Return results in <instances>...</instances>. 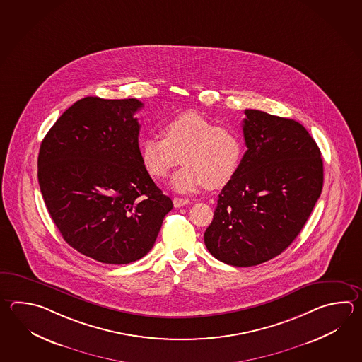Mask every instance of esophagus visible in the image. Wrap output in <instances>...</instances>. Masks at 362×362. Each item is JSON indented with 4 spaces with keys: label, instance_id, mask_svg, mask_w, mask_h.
I'll list each match as a JSON object with an SVG mask.
<instances>
[{
    "label": "esophagus",
    "instance_id": "1",
    "mask_svg": "<svg viewBox=\"0 0 362 362\" xmlns=\"http://www.w3.org/2000/svg\"><path fill=\"white\" fill-rule=\"evenodd\" d=\"M173 202H174V206L182 207L185 206V205H188L191 201L189 199H177V197H175V199H173Z\"/></svg>",
    "mask_w": 362,
    "mask_h": 362
}]
</instances>
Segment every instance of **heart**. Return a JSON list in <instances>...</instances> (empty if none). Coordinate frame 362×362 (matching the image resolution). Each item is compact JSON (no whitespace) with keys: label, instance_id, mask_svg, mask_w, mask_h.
I'll return each instance as SVG.
<instances>
[{"label":"heart","instance_id":"obj_1","mask_svg":"<svg viewBox=\"0 0 362 362\" xmlns=\"http://www.w3.org/2000/svg\"><path fill=\"white\" fill-rule=\"evenodd\" d=\"M163 138L144 136L139 144L141 160L155 179L168 177L180 163L185 166L171 177L177 192L189 193L206 185L218 189L236 177L244 157L240 134L196 111H185L166 119L161 126Z\"/></svg>","mask_w":362,"mask_h":362}]
</instances>
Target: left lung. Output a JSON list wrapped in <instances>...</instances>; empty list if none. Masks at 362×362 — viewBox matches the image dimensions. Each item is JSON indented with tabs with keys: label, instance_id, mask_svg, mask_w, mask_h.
Instances as JSON below:
<instances>
[{
	"label": "left lung",
	"instance_id": "8db88e82",
	"mask_svg": "<svg viewBox=\"0 0 362 362\" xmlns=\"http://www.w3.org/2000/svg\"><path fill=\"white\" fill-rule=\"evenodd\" d=\"M245 116L247 151L204 235L210 254L235 267L258 266L288 247L324 185L320 148L304 126L257 110Z\"/></svg>",
	"mask_w": 362,
	"mask_h": 362
}]
</instances>
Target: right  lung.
Listing matches in <instances>:
<instances>
[{"label": "right lung", "instance_id": "obj_1", "mask_svg": "<svg viewBox=\"0 0 362 362\" xmlns=\"http://www.w3.org/2000/svg\"><path fill=\"white\" fill-rule=\"evenodd\" d=\"M138 99L86 96L71 105L38 153L45 204L68 245L105 264H127L155 245L173 201L139 152Z\"/></svg>", "mask_w": 362, "mask_h": 362}]
</instances>
